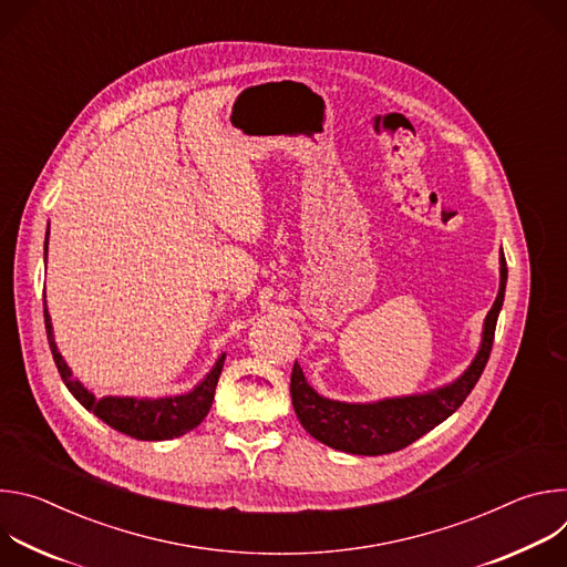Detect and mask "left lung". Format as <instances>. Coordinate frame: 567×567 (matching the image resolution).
Instances as JSON below:
<instances>
[{
  "label": "left lung",
  "instance_id": "obj_1",
  "mask_svg": "<svg viewBox=\"0 0 567 567\" xmlns=\"http://www.w3.org/2000/svg\"><path fill=\"white\" fill-rule=\"evenodd\" d=\"M505 287L507 262L501 249V287L487 318H484L480 350L471 365L455 381L442 388L365 403L334 401L318 394L307 383L302 368L293 363L291 401L302 429L318 442L354 455L394 453L433 431L462 406V401L468 396L484 365H487L498 313L505 300Z\"/></svg>",
  "mask_w": 567,
  "mask_h": 567
}]
</instances>
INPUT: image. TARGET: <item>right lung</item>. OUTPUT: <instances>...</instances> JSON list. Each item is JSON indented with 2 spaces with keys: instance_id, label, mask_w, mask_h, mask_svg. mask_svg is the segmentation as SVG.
<instances>
[{
  "instance_id": "obj_1",
  "label": "right lung",
  "mask_w": 567,
  "mask_h": 567,
  "mask_svg": "<svg viewBox=\"0 0 567 567\" xmlns=\"http://www.w3.org/2000/svg\"><path fill=\"white\" fill-rule=\"evenodd\" d=\"M49 251V230L44 237V260ZM44 326H47V339L51 346L53 361L58 365V372L69 388V392L80 401V406H85L90 413H94L99 420H103L107 426H112L118 433H125L134 440L145 442H161L173 440L179 435H186L188 431L197 429L204 417L208 415L215 396V385L224 368L226 354H221L215 363V368L199 381L190 392L186 394H173V396H96L90 392L83 383L71 377V368L58 352L55 339H53V326L51 316L44 300Z\"/></svg>"
}]
</instances>
